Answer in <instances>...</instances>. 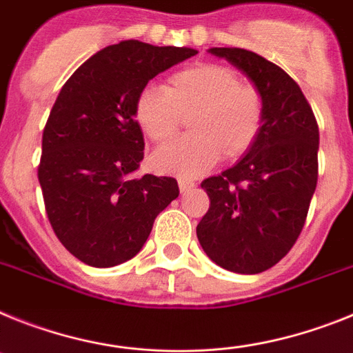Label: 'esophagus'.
Masks as SVG:
<instances>
[{"instance_id":"esophagus-1","label":"esophagus","mask_w":353,"mask_h":353,"mask_svg":"<svg viewBox=\"0 0 353 353\" xmlns=\"http://www.w3.org/2000/svg\"><path fill=\"white\" fill-rule=\"evenodd\" d=\"M177 183H179V190L181 192H186V190H192L195 186V183L192 179H186V177H179L177 179Z\"/></svg>"}]
</instances>
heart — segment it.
I'll list each match as a JSON object with an SVG mask.
<instances>
[{
    "mask_svg": "<svg viewBox=\"0 0 353 353\" xmlns=\"http://www.w3.org/2000/svg\"><path fill=\"white\" fill-rule=\"evenodd\" d=\"M134 117L151 142H172L188 121L192 134L152 156L159 172L199 176L219 161L249 152L265 122L259 88L240 81L220 63H197L174 72L165 88L147 87L137 97Z\"/></svg>",
    "mask_w": 353,
    "mask_h": 353,
    "instance_id": "b5f03b06",
    "label": "heart"
}]
</instances>
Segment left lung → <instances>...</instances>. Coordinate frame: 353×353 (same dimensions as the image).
Returning a JSON list of instances; mask_svg holds the SVG:
<instances>
[{
    "instance_id": "left-lung-1",
    "label": "left lung",
    "mask_w": 353,
    "mask_h": 353,
    "mask_svg": "<svg viewBox=\"0 0 353 353\" xmlns=\"http://www.w3.org/2000/svg\"><path fill=\"white\" fill-rule=\"evenodd\" d=\"M243 72L265 101V122L247 154L201 183L210 210L197 225L211 261L234 274H261L295 245L318 181L320 131L296 81L241 48H211Z\"/></svg>"
}]
</instances>
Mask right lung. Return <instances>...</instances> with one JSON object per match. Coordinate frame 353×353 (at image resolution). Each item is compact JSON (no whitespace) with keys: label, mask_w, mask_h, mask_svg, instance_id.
Segmentation results:
<instances>
[{"label":"right lung","mask_w":353,"mask_h":353,"mask_svg":"<svg viewBox=\"0 0 353 353\" xmlns=\"http://www.w3.org/2000/svg\"><path fill=\"white\" fill-rule=\"evenodd\" d=\"M194 54L122 41L88 58L58 94L42 133L39 183L54 234L85 265L110 268L137 256L159 211L179 195L174 177L133 176L145 147L134 103L154 76Z\"/></svg>","instance_id":"obj_1"}]
</instances>
